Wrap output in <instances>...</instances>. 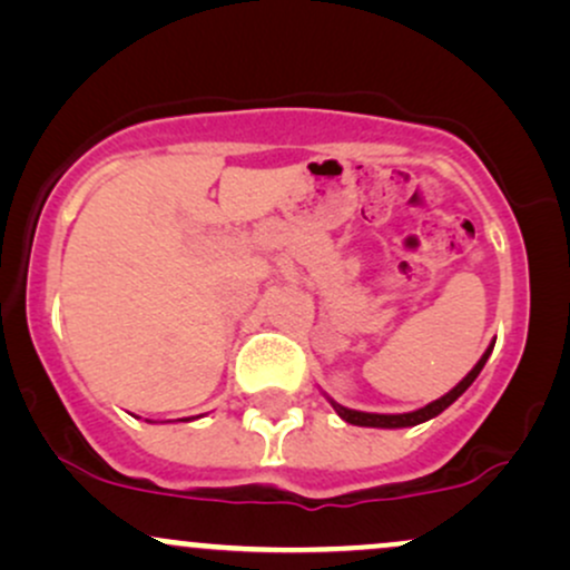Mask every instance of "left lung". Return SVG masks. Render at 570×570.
I'll return each instance as SVG.
<instances>
[{"label": "left lung", "mask_w": 570, "mask_h": 570, "mask_svg": "<svg viewBox=\"0 0 570 570\" xmlns=\"http://www.w3.org/2000/svg\"><path fill=\"white\" fill-rule=\"evenodd\" d=\"M493 345L495 343H490V348L482 353V358L474 364V370L469 372V375L463 377V381L458 383L453 391H448V394L436 399V402H431V404H426V407H421V410H415V412H402V415H377V412L348 410V407H343V404H337L335 399H330V404H332V407H335V412H337L340 417H343L345 423H353V426H370V429H407V426H417V423L431 421V417H436V415H440V412L448 410L450 404H453L455 399L461 396L463 391H466L469 385L476 381V375H480L482 367H485V362H488L490 351H493Z\"/></svg>", "instance_id": "1"}]
</instances>
